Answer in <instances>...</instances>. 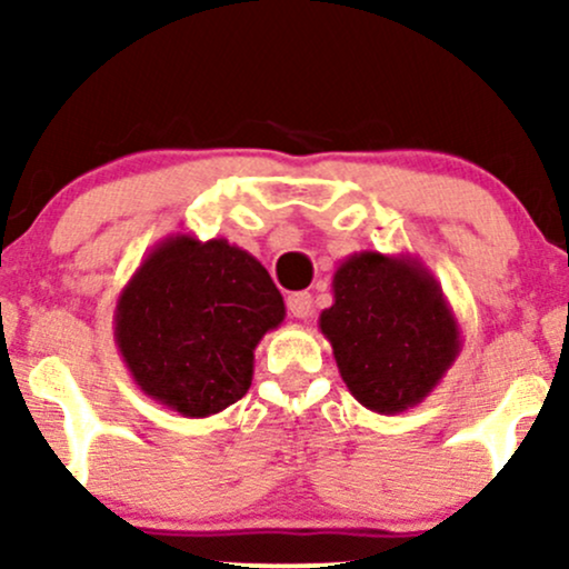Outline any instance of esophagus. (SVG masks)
Wrapping results in <instances>:
<instances>
[{
  "instance_id": "34e87169",
  "label": "esophagus",
  "mask_w": 569,
  "mask_h": 569,
  "mask_svg": "<svg viewBox=\"0 0 569 569\" xmlns=\"http://www.w3.org/2000/svg\"><path fill=\"white\" fill-rule=\"evenodd\" d=\"M286 305H289V312L293 318H310L312 316V297L307 291H297L291 293L289 299H286Z\"/></svg>"
}]
</instances>
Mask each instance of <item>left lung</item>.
Listing matches in <instances>:
<instances>
[{
	"label": "left lung",
	"mask_w": 569,
	"mask_h": 569,
	"mask_svg": "<svg viewBox=\"0 0 569 569\" xmlns=\"http://www.w3.org/2000/svg\"><path fill=\"white\" fill-rule=\"evenodd\" d=\"M335 305L318 318L348 390L377 415L433 393L462 350L441 283L409 253L358 251L337 267Z\"/></svg>",
	"instance_id": "1"
}]
</instances>
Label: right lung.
I'll list each match as a JSON object with an SVG mask.
<instances>
[{
    "mask_svg": "<svg viewBox=\"0 0 569 569\" xmlns=\"http://www.w3.org/2000/svg\"><path fill=\"white\" fill-rule=\"evenodd\" d=\"M286 305L262 262L224 238H162L120 291L114 342L143 396L211 417L248 393L253 350Z\"/></svg>",
    "mask_w": 569,
    "mask_h": 569,
    "instance_id": "add662e5",
    "label": "right lung"
}]
</instances>
